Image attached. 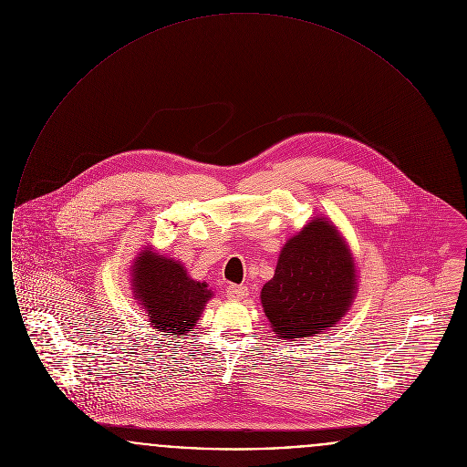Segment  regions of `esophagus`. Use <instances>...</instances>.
Masks as SVG:
<instances>
[{"instance_id": "1", "label": "esophagus", "mask_w": 467, "mask_h": 467, "mask_svg": "<svg viewBox=\"0 0 467 467\" xmlns=\"http://www.w3.org/2000/svg\"><path fill=\"white\" fill-rule=\"evenodd\" d=\"M246 294H248V289H246L244 285H234V284H231V285L227 287V296H229L231 299L240 301V299H244Z\"/></svg>"}]
</instances>
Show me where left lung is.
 <instances>
[{
	"instance_id": "obj_1",
	"label": "left lung",
	"mask_w": 467,
	"mask_h": 467,
	"mask_svg": "<svg viewBox=\"0 0 467 467\" xmlns=\"http://www.w3.org/2000/svg\"><path fill=\"white\" fill-rule=\"evenodd\" d=\"M354 292L356 267L347 244L333 225L317 219L284 246L261 301L273 331L292 339L333 327Z\"/></svg>"
}]
</instances>
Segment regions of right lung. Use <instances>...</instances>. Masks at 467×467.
Returning a JSON list of instances; mask_svg holds the SVG:
<instances>
[{
	"instance_id": "1",
	"label": "right lung",
	"mask_w": 467,
	"mask_h": 467,
	"mask_svg": "<svg viewBox=\"0 0 467 467\" xmlns=\"http://www.w3.org/2000/svg\"><path fill=\"white\" fill-rule=\"evenodd\" d=\"M133 284L136 297L161 333L187 336L212 297L206 284L189 278L187 271L175 261L150 252H143L136 259Z\"/></svg>"
}]
</instances>
